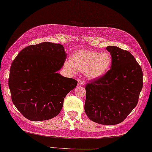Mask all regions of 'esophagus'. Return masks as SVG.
Listing matches in <instances>:
<instances>
[{
    "mask_svg": "<svg viewBox=\"0 0 152 152\" xmlns=\"http://www.w3.org/2000/svg\"><path fill=\"white\" fill-rule=\"evenodd\" d=\"M84 83H85V82H83L82 80H80V79L78 80V84L79 86H83L84 85Z\"/></svg>",
    "mask_w": 152,
    "mask_h": 152,
    "instance_id": "34e87169",
    "label": "esophagus"
}]
</instances>
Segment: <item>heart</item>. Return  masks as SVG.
Segmentation results:
<instances>
[{"label": "heart", "instance_id": "heart-1", "mask_svg": "<svg viewBox=\"0 0 152 152\" xmlns=\"http://www.w3.org/2000/svg\"><path fill=\"white\" fill-rule=\"evenodd\" d=\"M112 62V57L108 52L79 50L72 55L66 65L73 72L78 70L84 72L88 78L96 79L106 74L110 69Z\"/></svg>", "mask_w": 152, "mask_h": 152}]
</instances>
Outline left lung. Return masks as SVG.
Listing matches in <instances>:
<instances>
[{
  "instance_id": "left-lung-1",
  "label": "left lung",
  "mask_w": 152,
  "mask_h": 152,
  "mask_svg": "<svg viewBox=\"0 0 152 152\" xmlns=\"http://www.w3.org/2000/svg\"><path fill=\"white\" fill-rule=\"evenodd\" d=\"M106 50L112 59L110 70L87 83L84 109L91 121L111 125L124 121L136 107L143 86V74L128 51L114 46Z\"/></svg>"
}]
</instances>
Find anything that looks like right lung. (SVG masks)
Segmentation results:
<instances>
[{
    "instance_id": "obj_1",
    "label": "right lung",
    "mask_w": 152,
    "mask_h": 152,
    "mask_svg": "<svg viewBox=\"0 0 152 152\" xmlns=\"http://www.w3.org/2000/svg\"><path fill=\"white\" fill-rule=\"evenodd\" d=\"M66 59L63 45L45 42L25 48L13 61L8 86L13 103L25 118L39 121L59 114L64 97L78 83L57 73Z\"/></svg>"
}]
</instances>
